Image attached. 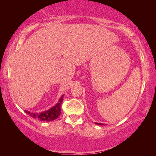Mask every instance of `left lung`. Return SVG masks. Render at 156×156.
<instances>
[{
	"mask_svg": "<svg viewBox=\"0 0 156 156\" xmlns=\"http://www.w3.org/2000/svg\"><path fill=\"white\" fill-rule=\"evenodd\" d=\"M96 124H97V125H102V124H101V123H96Z\"/></svg>",
	"mask_w": 156,
	"mask_h": 156,
	"instance_id": "left-lung-1",
	"label": "left lung"
}]
</instances>
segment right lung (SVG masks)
I'll return each mask as SVG.
<instances>
[{"instance_id":"right-lung-1","label":"right lung","mask_w":156,"mask_h":156,"mask_svg":"<svg viewBox=\"0 0 156 156\" xmlns=\"http://www.w3.org/2000/svg\"><path fill=\"white\" fill-rule=\"evenodd\" d=\"M63 100V96L60 98L59 100V102L55 105L54 107L50 109L48 111L44 112L41 113H30L29 112H26L27 114H30L31 117L35 119H38L41 121H46V122H49V121H52L57 119L58 116L60 115V112H61V104Z\"/></svg>"}]
</instances>
